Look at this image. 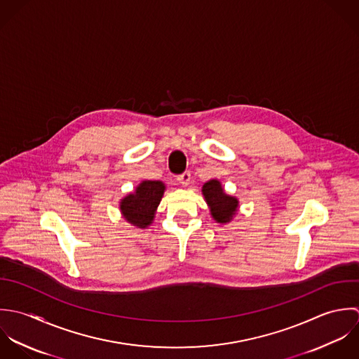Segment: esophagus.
<instances>
[{
	"instance_id": "esophagus-1",
	"label": "esophagus",
	"mask_w": 359,
	"mask_h": 359,
	"mask_svg": "<svg viewBox=\"0 0 359 359\" xmlns=\"http://www.w3.org/2000/svg\"><path fill=\"white\" fill-rule=\"evenodd\" d=\"M190 179H191L190 172H183L182 175L177 176V182H179L180 184H183V186H187V184L190 183Z\"/></svg>"
}]
</instances>
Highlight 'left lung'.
<instances>
[{
	"label": "left lung",
	"mask_w": 359,
	"mask_h": 359,
	"mask_svg": "<svg viewBox=\"0 0 359 359\" xmlns=\"http://www.w3.org/2000/svg\"><path fill=\"white\" fill-rule=\"evenodd\" d=\"M203 194L211 208L216 222L227 223L237 211L238 201L223 193L222 184L217 180H210L203 186Z\"/></svg>",
	"instance_id": "8db88e82"
}]
</instances>
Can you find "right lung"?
Listing matches in <instances>:
<instances>
[{
	"label": "right lung",
	"instance_id": "obj_1",
	"mask_svg": "<svg viewBox=\"0 0 359 359\" xmlns=\"http://www.w3.org/2000/svg\"><path fill=\"white\" fill-rule=\"evenodd\" d=\"M163 191L165 186L162 182L145 180L140 183L133 194H129L122 200L121 211L128 222L144 229L152 222Z\"/></svg>",
	"mask_w": 359,
	"mask_h": 359
}]
</instances>
